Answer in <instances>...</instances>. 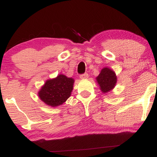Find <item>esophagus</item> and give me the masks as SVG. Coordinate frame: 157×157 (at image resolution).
<instances>
[{
  "mask_svg": "<svg viewBox=\"0 0 157 157\" xmlns=\"http://www.w3.org/2000/svg\"><path fill=\"white\" fill-rule=\"evenodd\" d=\"M80 77V79H87L89 77V75H88V73H85L83 75H81Z\"/></svg>",
  "mask_w": 157,
  "mask_h": 157,
  "instance_id": "esophagus-1",
  "label": "esophagus"
}]
</instances>
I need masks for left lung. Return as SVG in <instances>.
<instances>
[{
    "instance_id": "obj_1",
    "label": "left lung",
    "mask_w": 157,
    "mask_h": 157,
    "mask_svg": "<svg viewBox=\"0 0 157 157\" xmlns=\"http://www.w3.org/2000/svg\"><path fill=\"white\" fill-rule=\"evenodd\" d=\"M96 80L102 92L106 94L114 89L117 77L113 70L109 67H105L102 68L100 75L96 77Z\"/></svg>"
}]
</instances>
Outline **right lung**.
I'll list each match as a JSON object with an SVG mask.
<instances>
[{
	"instance_id": "1",
	"label": "right lung",
	"mask_w": 157,
	"mask_h": 157,
	"mask_svg": "<svg viewBox=\"0 0 157 157\" xmlns=\"http://www.w3.org/2000/svg\"><path fill=\"white\" fill-rule=\"evenodd\" d=\"M75 80L64 75L45 82L38 91V97L45 104L52 108L62 105L71 96Z\"/></svg>"
}]
</instances>
